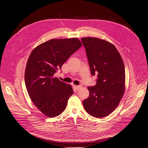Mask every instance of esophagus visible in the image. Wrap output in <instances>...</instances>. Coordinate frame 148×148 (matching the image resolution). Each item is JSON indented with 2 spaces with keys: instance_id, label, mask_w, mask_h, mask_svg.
I'll return each instance as SVG.
<instances>
[{
  "instance_id": "obj_1",
  "label": "esophagus",
  "mask_w": 148,
  "mask_h": 148,
  "mask_svg": "<svg viewBox=\"0 0 148 148\" xmlns=\"http://www.w3.org/2000/svg\"><path fill=\"white\" fill-rule=\"evenodd\" d=\"M75 88H76V90H77V91H78L79 90H80V88H81V86H75Z\"/></svg>"
}]
</instances>
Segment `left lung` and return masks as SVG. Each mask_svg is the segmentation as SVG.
Listing matches in <instances>:
<instances>
[{
  "label": "left lung",
  "instance_id": "obj_1",
  "mask_svg": "<svg viewBox=\"0 0 148 148\" xmlns=\"http://www.w3.org/2000/svg\"><path fill=\"white\" fill-rule=\"evenodd\" d=\"M92 75L97 84L88 87L90 95L82 101L91 116L101 118L112 113L121 100L125 88V70L122 58L110 42L95 37L81 38Z\"/></svg>",
  "mask_w": 148,
  "mask_h": 148
}]
</instances>
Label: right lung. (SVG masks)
<instances>
[{
  "instance_id": "obj_1",
  "label": "right lung",
  "mask_w": 148,
  "mask_h": 148,
  "mask_svg": "<svg viewBox=\"0 0 148 148\" xmlns=\"http://www.w3.org/2000/svg\"><path fill=\"white\" fill-rule=\"evenodd\" d=\"M81 46L77 38L51 39L37 46L28 58L25 73L27 92L36 107L48 117L64 111L73 94L71 85L54 75Z\"/></svg>"
}]
</instances>
